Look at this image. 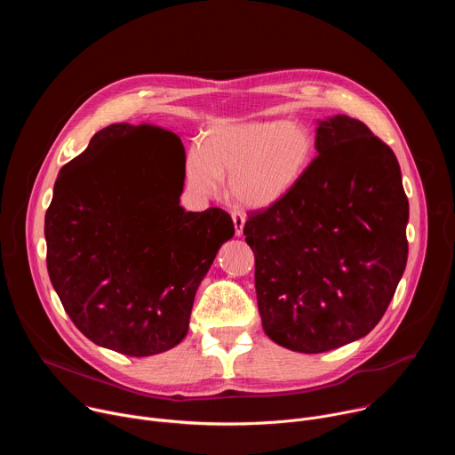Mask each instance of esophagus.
<instances>
[{"label":"esophagus","mask_w":455,"mask_h":455,"mask_svg":"<svg viewBox=\"0 0 455 455\" xmlns=\"http://www.w3.org/2000/svg\"><path fill=\"white\" fill-rule=\"evenodd\" d=\"M232 221H234V227H235V235H243L246 216L243 212H239V211H234L232 212Z\"/></svg>","instance_id":"obj_1"}]
</instances>
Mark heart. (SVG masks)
I'll return each instance as SVG.
<instances>
[{
	"label": "heart",
	"instance_id": "1",
	"mask_svg": "<svg viewBox=\"0 0 455 455\" xmlns=\"http://www.w3.org/2000/svg\"><path fill=\"white\" fill-rule=\"evenodd\" d=\"M316 156L315 137L299 122H221L209 129L204 146L185 156L192 192L214 196L228 176L230 196L243 207L267 209L297 187Z\"/></svg>",
	"mask_w": 455,
	"mask_h": 455
}]
</instances>
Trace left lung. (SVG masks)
Returning <instances> with one entry per match:
<instances>
[{"label": "left lung", "mask_w": 455, "mask_h": 455, "mask_svg": "<svg viewBox=\"0 0 455 455\" xmlns=\"http://www.w3.org/2000/svg\"><path fill=\"white\" fill-rule=\"evenodd\" d=\"M316 158L281 202L248 214L265 333L297 353L365 337L407 265L409 202L393 149L347 115L316 120Z\"/></svg>", "instance_id": "obj_1"}]
</instances>
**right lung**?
I'll use <instances>...</instances> for the list:
<instances>
[{"label": "right lung", "mask_w": 455, "mask_h": 455, "mask_svg": "<svg viewBox=\"0 0 455 455\" xmlns=\"http://www.w3.org/2000/svg\"><path fill=\"white\" fill-rule=\"evenodd\" d=\"M133 134L145 140L116 152ZM183 180L180 137L148 124L100 129L60 169L44 216L46 267L93 344L151 356L185 339L194 295L234 223L216 207L185 212Z\"/></svg>", "instance_id": "add662e5"}]
</instances>
